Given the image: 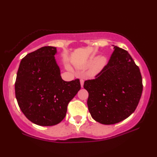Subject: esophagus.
<instances>
[{
    "label": "esophagus",
    "instance_id": "esophagus-1",
    "mask_svg": "<svg viewBox=\"0 0 157 157\" xmlns=\"http://www.w3.org/2000/svg\"><path fill=\"white\" fill-rule=\"evenodd\" d=\"M84 79H80V84H81V86H82V87H83V86H84Z\"/></svg>",
    "mask_w": 157,
    "mask_h": 157
}]
</instances>
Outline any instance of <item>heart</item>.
Listing matches in <instances>:
<instances>
[{"instance_id": "obj_1", "label": "heart", "mask_w": 157, "mask_h": 157, "mask_svg": "<svg viewBox=\"0 0 157 157\" xmlns=\"http://www.w3.org/2000/svg\"><path fill=\"white\" fill-rule=\"evenodd\" d=\"M107 63V58L104 56H100L97 58H93L87 63V66L93 65L89 71L88 75L91 78L96 76L105 67Z\"/></svg>"}]
</instances>
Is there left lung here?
<instances>
[{
  "mask_svg": "<svg viewBox=\"0 0 157 157\" xmlns=\"http://www.w3.org/2000/svg\"><path fill=\"white\" fill-rule=\"evenodd\" d=\"M109 60L94 79L84 82L89 111L95 121L113 124L136 110L143 91L142 77L128 52L114 46Z\"/></svg>",
  "mask_w": 157,
  "mask_h": 157,
  "instance_id": "1",
  "label": "left lung"
}]
</instances>
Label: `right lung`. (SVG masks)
Wrapping results in <instances>:
<instances>
[{
    "label": "right lung",
    "mask_w": 157,
    "mask_h": 157,
    "mask_svg": "<svg viewBox=\"0 0 157 157\" xmlns=\"http://www.w3.org/2000/svg\"><path fill=\"white\" fill-rule=\"evenodd\" d=\"M57 48L44 46L23 57L15 82V95L29 121L52 126L65 118L70 101L81 89L79 79L63 80L54 55Z\"/></svg>",
    "instance_id": "right-lung-1"
}]
</instances>
